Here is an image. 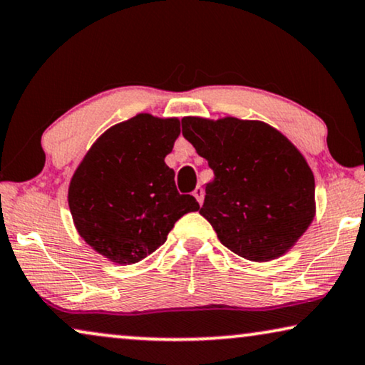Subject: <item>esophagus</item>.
I'll return each instance as SVG.
<instances>
[{
    "label": "esophagus",
    "mask_w": 365,
    "mask_h": 365,
    "mask_svg": "<svg viewBox=\"0 0 365 365\" xmlns=\"http://www.w3.org/2000/svg\"><path fill=\"white\" fill-rule=\"evenodd\" d=\"M192 196L196 197V201H197L199 204H202V201H204V191H202V187H196V189H194Z\"/></svg>",
    "instance_id": "obj_1"
}]
</instances>
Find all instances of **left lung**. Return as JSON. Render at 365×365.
<instances>
[{
  "mask_svg": "<svg viewBox=\"0 0 365 365\" xmlns=\"http://www.w3.org/2000/svg\"><path fill=\"white\" fill-rule=\"evenodd\" d=\"M182 136L214 171L199 214L247 261L286 254L316 216V181L302 153L256 119L182 118Z\"/></svg>",
  "mask_w": 365,
  "mask_h": 365,
  "instance_id": "1",
  "label": "left lung"
}]
</instances>
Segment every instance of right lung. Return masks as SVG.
<instances>
[{
	"label": "right lung",
	"mask_w": 365,
	"mask_h": 365,
	"mask_svg": "<svg viewBox=\"0 0 365 365\" xmlns=\"http://www.w3.org/2000/svg\"><path fill=\"white\" fill-rule=\"evenodd\" d=\"M179 133L178 118L136 114L104 131L74 171L68 189L74 227L108 261L139 262L166 242L179 217L199 209L178 192L164 163Z\"/></svg>",
	"instance_id": "1"
}]
</instances>
